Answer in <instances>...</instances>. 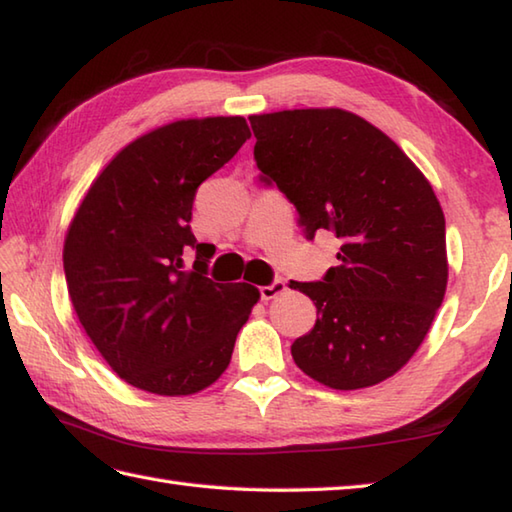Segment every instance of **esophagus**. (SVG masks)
I'll list each match as a JSON object with an SVG mask.
<instances>
[{"mask_svg": "<svg viewBox=\"0 0 512 512\" xmlns=\"http://www.w3.org/2000/svg\"><path fill=\"white\" fill-rule=\"evenodd\" d=\"M285 289H287L285 281H274L272 285H263V287H258V292H260V298H263V301H272V298L281 296V294L285 292Z\"/></svg>", "mask_w": 512, "mask_h": 512, "instance_id": "1", "label": "esophagus"}]
</instances>
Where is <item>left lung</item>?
<instances>
[{
    "mask_svg": "<svg viewBox=\"0 0 512 512\" xmlns=\"http://www.w3.org/2000/svg\"><path fill=\"white\" fill-rule=\"evenodd\" d=\"M265 185L298 211L305 238L341 240L323 281L289 287L316 305L292 345L298 368L334 390L397 374L426 339L448 285L446 218L397 142L343 109L249 115Z\"/></svg>",
    "mask_w": 512,
    "mask_h": 512,
    "instance_id": "left-lung-1",
    "label": "left lung"
}]
</instances>
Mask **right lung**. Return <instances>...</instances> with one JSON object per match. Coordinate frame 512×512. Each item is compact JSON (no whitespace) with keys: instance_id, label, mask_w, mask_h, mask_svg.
<instances>
[{"instance_id":"1","label":"right lung","mask_w":512,"mask_h":512,"mask_svg":"<svg viewBox=\"0 0 512 512\" xmlns=\"http://www.w3.org/2000/svg\"><path fill=\"white\" fill-rule=\"evenodd\" d=\"M249 138L240 115L165 124L127 144L77 209L64 240L71 303L104 361L133 388L185 397L227 370L260 294L207 278L209 245L189 220L196 189ZM189 246L197 249L191 270Z\"/></svg>"}]
</instances>
